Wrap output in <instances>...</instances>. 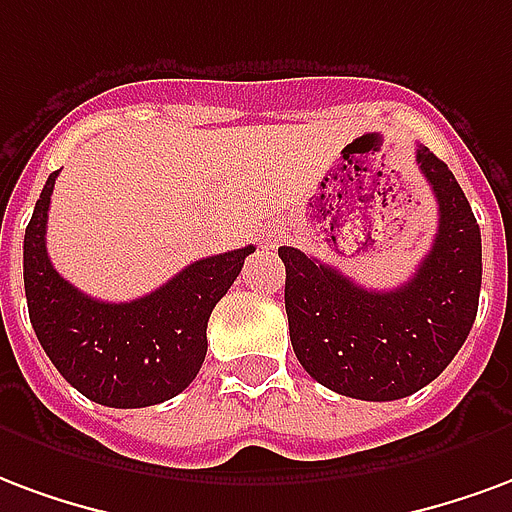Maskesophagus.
<instances>
[{
	"instance_id": "1",
	"label": "esophagus",
	"mask_w": 512,
	"mask_h": 512,
	"mask_svg": "<svg viewBox=\"0 0 512 512\" xmlns=\"http://www.w3.org/2000/svg\"><path fill=\"white\" fill-rule=\"evenodd\" d=\"M278 240H281V231L270 229L267 234H264V237H261V245H264V248H275V245H278Z\"/></svg>"
}]
</instances>
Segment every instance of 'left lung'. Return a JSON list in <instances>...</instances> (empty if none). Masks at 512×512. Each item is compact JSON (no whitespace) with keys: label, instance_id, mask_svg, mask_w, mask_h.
<instances>
[{"label":"left lung","instance_id":"left-lung-1","mask_svg":"<svg viewBox=\"0 0 512 512\" xmlns=\"http://www.w3.org/2000/svg\"><path fill=\"white\" fill-rule=\"evenodd\" d=\"M417 166L434 190L439 226L404 286L365 289L297 248H278L297 360L319 384L360 401L423 390L464 346L477 316L483 245L475 212L447 163L423 144Z\"/></svg>","mask_w":512,"mask_h":512}]
</instances>
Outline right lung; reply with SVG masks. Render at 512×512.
<instances>
[{
    "label": "right lung",
    "mask_w": 512,
    "mask_h": 512,
    "mask_svg": "<svg viewBox=\"0 0 512 512\" xmlns=\"http://www.w3.org/2000/svg\"><path fill=\"white\" fill-rule=\"evenodd\" d=\"M57 177L54 171L46 179L24 234V292L37 341L89 401L111 409L163 404L199 374L212 308L256 248L193 261L138 300H95L67 283L48 259V204Z\"/></svg>",
    "instance_id": "add662e5"
}]
</instances>
